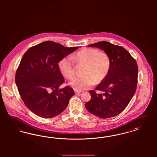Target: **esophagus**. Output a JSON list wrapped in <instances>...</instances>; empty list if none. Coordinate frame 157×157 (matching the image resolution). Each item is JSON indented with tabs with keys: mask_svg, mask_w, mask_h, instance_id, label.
<instances>
[{
	"mask_svg": "<svg viewBox=\"0 0 157 157\" xmlns=\"http://www.w3.org/2000/svg\"><path fill=\"white\" fill-rule=\"evenodd\" d=\"M81 92V91H78V90H75V94H79V93Z\"/></svg>",
	"mask_w": 157,
	"mask_h": 157,
	"instance_id": "1",
	"label": "esophagus"
}]
</instances>
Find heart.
Wrapping results in <instances>:
<instances>
[{
  "label": "heart",
  "mask_w": 157,
  "mask_h": 157,
  "mask_svg": "<svg viewBox=\"0 0 157 157\" xmlns=\"http://www.w3.org/2000/svg\"><path fill=\"white\" fill-rule=\"evenodd\" d=\"M64 57L58 62V67L62 75L68 79L72 78L76 74V65H84L83 76L75 78L70 85L75 90L81 91L88 89L95 84L102 82L111 68V59L108 53L98 49L85 48L73 56Z\"/></svg>",
  "instance_id": "obj_1"
}]
</instances>
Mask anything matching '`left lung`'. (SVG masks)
Wrapping results in <instances>:
<instances>
[{"label":"left lung","instance_id":"1","mask_svg":"<svg viewBox=\"0 0 157 157\" xmlns=\"http://www.w3.org/2000/svg\"><path fill=\"white\" fill-rule=\"evenodd\" d=\"M99 48L108 54L111 68L107 76L96 90H90L86 109L101 118L115 117L122 112L129 104L136 90L138 69L136 62L125 48L102 41L88 45Z\"/></svg>","mask_w":157,"mask_h":157}]
</instances>
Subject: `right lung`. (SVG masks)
Segmentation results:
<instances>
[{
  "label": "right lung",
  "mask_w": 157,
  "mask_h": 157,
  "mask_svg": "<svg viewBox=\"0 0 157 157\" xmlns=\"http://www.w3.org/2000/svg\"><path fill=\"white\" fill-rule=\"evenodd\" d=\"M78 48L48 40L31 47L23 55L15 82L24 104L39 117L51 118L59 115L74 95L68 86L59 89L65 79L58 62Z\"/></svg>",
  "instance_id": "1"
}]
</instances>
